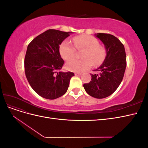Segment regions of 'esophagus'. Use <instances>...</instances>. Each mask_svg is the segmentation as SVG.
Masks as SVG:
<instances>
[{
  "instance_id": "esophagus-1",
  "label": "esophagus",
  "mask_w": 148,
  "mask_h": 148,
  "mask_svg": "<svg viewBox=\"0 0 148 148\" xmlns=\"http://www.w3.org/2000/svg\"><path fill=\"white\" fill-rule=\"evenodd\" d=\"M75 75L76 76H80V75H82V73H75Z\"/></svg>"
}]
</instances>
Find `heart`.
I'll return each instance as SVG.
<instances>
[{
    "label": "heart",
    "mask_w": 148,
    "mask_h": 148,
    "mask_svg": "<svg viewBox=\"0 0 148 148\" xmlns=\"http://www.w3.org/2000/svg\"><path fill=\"white\" fill-rule=\"evenodd\" d=\"M77 49H84L82 54L83 59H72L66 64V69L75 72H83L89 69L93 64L101 65L106 57L104 47L99 46V41L95 37L89 35H82L73 39ZM59 52L61 57L65 60L72 59L75 56L76 49L69 40L65 39L60 44Z\"/></svg>",
    "instance_id": "heart-1"
}]
</instances>
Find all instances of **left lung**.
I'll list each match as a JSON object with an SVG mask.
<instances>
[{
	"instance_id": "obj_1",
	"label": "left lung",
	"mask_w": 148,
	"mask_h": 148,
	"mask_svg": "<svg viewBox=\"0 0 148 148\" xmlns=\"http://www.w3.org/2000/svg\"><path fill=\"white\" fill-rule=\"evenodd\" d=\"M95 36L104 44L106 56L102 65L96 69L99 75H91V81L83 84L85 91L91 96L102 99L115 91L122 82L127 66L125 47L114 36L97 33Z\"/></svg>"
}]
</instances>
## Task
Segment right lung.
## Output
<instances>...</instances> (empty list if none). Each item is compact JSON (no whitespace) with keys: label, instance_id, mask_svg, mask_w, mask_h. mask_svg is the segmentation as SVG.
<instances>
[{"label":"right lung","instance_id":"right-lung-1","mask_svg":"<svg viewBox=\"0 0 148 148\" xmlns=\"http://www.w3.org/2000/svg\"><path fill=\"white\" fill-rule=\"evenodd\" d=\"M72 32L48 29L32 40L25 58L26 78L37 94L47 99L63 96L74 73L60 71L64 64L59 46Z\"/></svg>","mask_w":148,"mask_h":148}]
</instances>
